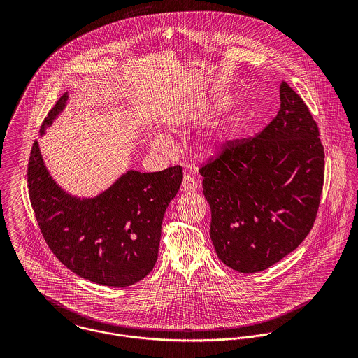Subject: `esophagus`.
Here are the masks:
<instances>
[{"label":"esophagus","instance_id":"esophagus-1","mask_svg":"<svg viewBox=\"0 0 358 358\" xmlns=\"http://www.w3.org/2000/svg\"><path fill=\"white\" fill-rule=\"evenodd\" d=\"M182 190L183 192H196L197 190V182L193 176L185 175L182 180Z\"/></svg>","mask_w":358,"mask_h":358}]
</instances>
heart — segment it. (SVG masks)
I'll return each mask as SVG.
<instances>
[{
	"label": "heart",
	"instance_id": "heart-1",
	"mask_svg": "<svg viewBox=\"0 0 358 358\" xmlns=\"http://www.w3.org/2000/svg\"><path fill=\"white\" fill-rule=\"evenodd\" d=\"M224 107H226V103H217L213 110L209 108V110L204 111V114L206 117L213 115L216 111H219V110H222V108H224ZM234 134H236V129H226V131L219 132V134L215 135V136L208 138V139L205 141L204 145H203V152H204L205 155H206V157L219 155V154L224 150V148L227 146L229 141L234 136ZM166 145H168V142L164 141V139H154L153 141V146L154 148H157V149H164V148H166Z\"/></svg>",
	"mask_w": 358,
	"mask_h": 358
}]
</instances>
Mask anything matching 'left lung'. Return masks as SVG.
<instances>
[{
  "label": "left lung",
  "mask_w": 358,
  "mask_h": 358,
  "mask_svg": "<svg viewBox=\"0 0 358 358\" xmlns=\"http://www.w3.org/2000/svg\"><path fill=\"white\" fill-rule=\"evenodd\" d=\"M280 110L254 138L229 141L200 173L210 240L240 273L268 268L310 233L324 185V148L303 99L285 83Z\"/></svg>",
  "instance_id": "1"
}]
</instances>
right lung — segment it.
Listing matches in <instances>:
<instances>
[{"label": "right lung", "mask_w": 358, "mask_h": 358, "mask_svg": "<svg viewBox=\"0 0 358 358\" xmlns=\"http://www.w3.org/2000/svg\"><path fill=\"white\" fill-rule=\"evenodd\" d=\"M67 99L66 92L53 106L41 135ZM182 179L180 165L128 171L99 196L80 199L53 180L37 141L27 168L30 203L52 252L77 275L107 287L132 285L153 270L164 213Z\"/></svg>", "instance_id": "1"}]
</instances>
